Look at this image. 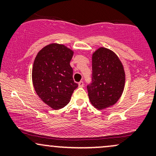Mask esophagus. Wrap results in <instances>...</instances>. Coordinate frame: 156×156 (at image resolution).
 <instances>
[{"mask_svg": "<svg viewBox=\"0 0 156 156\" xmlns=\"http://www.w3.org/2000/svg\"><path fill=\"white\" fill-rule=\"evenodd\" d=\"M83 86H84L83 81H80L79 83H78V87H83Z\"/></svg>", "mask_w": 156, "mask_h": 156, "instance_id": "1", "label": "esophagus"}]
</instances>
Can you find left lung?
<instances>
[{
  "instance_id": "1",
  "label": "left lung",
  "mask_w": 156,
  "mask_h": 156,
  "mask_svg": "<svg viewBox=\"0 0 156 156\" xmlns=\"http://www.w3.org/2000/svg\"><path fill=\"white\" fill-rule=\"evenodd\" d=\"M92 78L87 90L93 106L102 110L115 104L122 94L125 82L124 67L115 53L105 48L94 51Z\"/></svg>"
}]
</instances>
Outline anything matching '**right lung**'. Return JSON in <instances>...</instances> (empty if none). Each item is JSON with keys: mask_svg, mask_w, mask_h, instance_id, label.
I'll return each mask as SVG.
<instances>
[{"mask_svg": "<svg viewBox=\"0 0 156 156\" xmlns=\"http://www.w3.org/2000/svg\"><path fill=\"white\" fill-rule=\"evenodd\" d=\"M73 51L64 44L52 43L37 53L33 69L32 81L37 95L53 109L67 105L78 87L73 80L69 62Z\"/></svg>", "mask_w": 156, "mask_h": 156, "instance_id": "right-lung-1", "label": "right lung"}]
</instances>
